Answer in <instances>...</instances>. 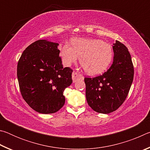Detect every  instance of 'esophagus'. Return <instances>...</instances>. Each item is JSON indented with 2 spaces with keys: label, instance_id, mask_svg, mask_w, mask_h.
Instances as JSON below:
<instances>
[{
  "label": "esophagus",
  "instance_id": "esophagus-1",
  "mask_svg": "<svg viewBox=\"0 0 150 150\" xmlns=\"http://www.w3.org/2000/svg\"><path fill=\"white\" fill-rule=\"evenodd\" d=\"M79 79H83V76L82 75L79 74V73H77V72H73V73H72L73 82L75 83L76 81H77V80Z\"/></svg>",
  "mask_w": 150,
  "mask_h": 150
}]
</instances>
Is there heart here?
Returning <instances> with one entry per match:
<instances>
[{"instance_id":"1","label":"heart","mask_w":150,"mask_h":150,"mask_svg":"<svg viewBox=\"0 0 150 150\" xmlns=\"http://www.w3.org/2000/svg\"><path fill=\"white\" fill-rule=\"evenodd\" d=\"M71 45L65 42L60 49V55L66 66L75 63L80 57V63L85 71L95 75L106 71L112 61V47L101 40L74 38Z\"/></svg>"}]
</instances>
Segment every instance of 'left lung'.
<instances>
[{
    "label": "left lung",
    "instance_id": "8db88e82",
    "mask_svg": "<svg viewBox=\"0 0 150 150\" xmlns=\"http://www.w3.org/2000/svg\"><path fill=\"white\" fill-rule=\"evenodd\" d=\"M112 49L110 67L102 75L84 79L88 105L98 113L109 114L117 110L125 100L134 79V66L128 48L116 40Z\"/></svg>",
    "mask_w": 150,
    "mask_h": 150
}]
</instances>
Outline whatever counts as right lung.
Returning <instances> with one entry per match:
<instances>
[{
  "label": "right lung",
  "mask_w": 150,
  "mask_h": 150,
  "mask_svg": "<svg viewBox=\"0 0 150 150\" xmlns=\"http://www.w3.org/2000/svg\"><path fill=\"white\" fill-rule=\"evenodd\" d=\"M59 44L40 40L26 48L17 66L20 90L24 100L35 111L52 114L64 105L63 91L73 81V71L63 67Z\"/></svg>",
  "instance_id": "obj_1"
}]
</instances>
